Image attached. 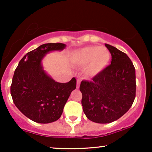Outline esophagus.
Masks as SVG:
<instances>
[{
	"label": "esophagus",
	"mask_w": 152,
	"mask_h": 152,
	"mask_svg": "<svg viewBox=\"0 0 152 152\" xmlns=\"http://www.w3.org/2000/svg\"><path fill=\"white\" fill-rule=\"evenodd\" d=\"M79 86H80V80L78 79L77 80V85H76V88H79Z\"/></svg>",
	"instance_id": "1"
}]
</instances>
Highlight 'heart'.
I'll return each instance as SVG.
<instances>
[{
    "label": "heart",
    "instance_id": "heart-1",
    "mask_svg": "<svg viewBox=\"0 0 152 152\" xmlns=\"http://www.w3.org/2000/svg\"><path fill=\"white\" fill-rule=\"evenodd\" d=\"M110 53L105 47L88 46L81 48L74 55V63L79 66H86L85 74L94 76L102 71L109 64Z\"/></svg>",
    "mask_w": 152,
    "mask_h": 152
}]
</instances>
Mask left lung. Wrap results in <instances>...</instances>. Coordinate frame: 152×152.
<instances>
[{
    "mask_svg": "<svg viewBox=\"0 0 152 152\" xmlns=\"http://www.w3.org/2000/svg\"><path fill=\"white\" fill-rule=\"evenodd\" d=\"M111 55V64L91 81L80 85L81 104L86 117L99 124L117 120L129 110L136 96L135 68L124 52L105 44Z\"/></svg>",
    "mask_w": 152,
    "mask_h": 152,
    "instance_id": "left-lung-1",
    "label": "left lung"
}]
</instances>
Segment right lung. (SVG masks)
<instances>
[{"mask_svg": "<svg viewBox=\"0 0 152 152\" xmlns=\"http://www.w3.org/2000/svg\"><path fill=\"white\" fill-rule=\"evenodd\" d=\"M64 43H45L28 52L15 69L10 94L15 106L26 117L40 124L56 121L61 116L68 99L76 87V79L58 83L48 76L41 66L45 55L61 50Z\"/></svg>", "mask_w": 152, "mask_h": 152, "instance_id": "obj_1", "label": "right lung"}]
</instances>
